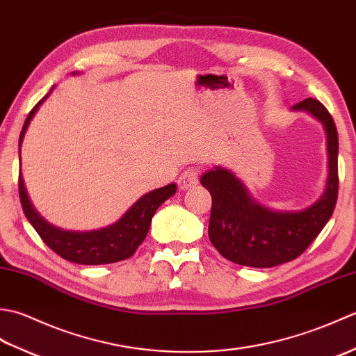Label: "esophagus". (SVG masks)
Listing matches in <instances>:
<instances>
[{"label": "esophagus", "instance_id": "1", "mask_svg": "<svg viewBox=\"0 0 356 356\" xmlns=\"http://www.w3.org/2000/svg\"><path fill=\"white\" fill-rule=\"evenodd\" d=\"M199 176H200V170L197 166H190L186 168L177 180V185L180 190H188V188H193L199 184Z\"/></svg>", "mask_w": 356, "mask_h": 356}]
</instances>
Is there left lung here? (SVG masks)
<instances>
[{
    "label": "left lung",
    "mask_w": 356,
    "mask_h": 356,
    "mask_svg": "<svg viewBox=\"0 0 356 356\" xmlns=\"http://www.w3.org/2000/svg\"><path fill=\"white\" fill-rule=\"evenodd\" d=\"M320 120L326 131L329 174L326 190L303 211H272L249 195L245 185L228 170L216 166L200 177L213 197L208 236L225 259L241 266L272 268L303 254L318 237L334 213L338 197V133L326 107L314 99L295 104Z\"/></svg>",
    "instance_id": "8db88e82"
}]
</instances>
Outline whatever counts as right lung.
Returning a JSON list of instances; mask_svg holds the SVG:
<instances>
[{
    "label": "right lung",
    "mask_w": 356,
    "mask_h": 356,
    "mask_svg": "<svg viewBox=\"0 0 356 356\" xmlns=\"http://www.w3.org/2000/svg\"><path fill=\"white\" fill-rule=\"evenodd\" d=\"M50 93L51 90L35 105L33 110L29 113L19 134V147L22 143V139H24L30 120H32L35 113L40 108V105L47 99V96ZM18 185L22 211H24L27 220L32 223L35 231L40 234L44 243L47 245L53 252L63 257L64 260L78 264H107L125 260L128 257H131L143 241V238L147 237L151 218H153L157 208L161 207L166 199H170L171 195L176 193L177 188L174 184L157 188V190L142 195V197L136 202L116 223H113L102 229L79 232L59 229L56 226L45 222L44 218L36 213L32 203H30L29 195L26 193L24 180H22L21 174Z\"/></svg>",
    "instance_id": "right-lung-1"
}]
</instances>
